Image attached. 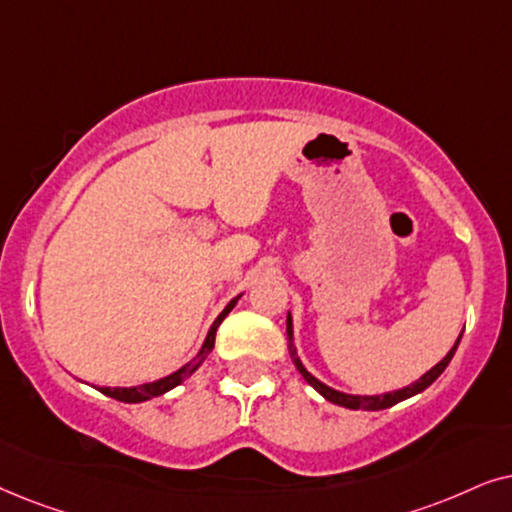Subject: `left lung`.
<instances>
[{"mask_svg": "<svg viewBox=\"0 0 512 512\" xmlns=\"http://www.w3.org/2000/svg\"><path fill=\"white\" fill-rule=\"evenodd\" d=\"M292 330H295V327H292V316H290V311H288V351H290V358H292V363H295L297 372L302 374L306 384H309L311 388H316V391H318L320 395H323L325 400H330V403H335V405H339V407H349V410H365V412H377V410H386V407H393V405L403 403V400H407V398H412V395H417V393H421V391H426V388L431 386L433 381L438 379L442 372H445V367H447L449 363H452L454 353H456V349H459L461 335H463V332H461L459 339H456L452 349L447 351V356L442 358L438 365H433L431 370H428L426 374H421V377H419L417 381H414V384L405 386V388H398V391H388V393H381V395H353V393L337 391V388H332V386L323 384V381L316 379V377H313V374H311L309 370H306L304 363H302V360H299V356H297V349H295V339H292Z\"/></svg>", "mask_w": 512, "mask_h": 512, "instance_id": "1", "label": "left lung"}]
</instances>
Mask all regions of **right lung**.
<instances>
[{"label": "right lung", "mask_w": 512, "mask_h": 512, "mask_svg": "<svg viewBox=\"0 0 512 512\" xmlns=\"http://www.w3.org/2000/svg\"><path fill=\"white\" fill-rule=\"evenodd\" d=\"M238 299H241V295L234 297L227 306H224L220 316L213 320V325H210V330H208L206 339H203L199 353H196V356L189 360L187 365H182L180 370H175V372L166 374V377H161V379H156V381H149V384H140V386H114V388L112 386H102L100 393H105V395H109V398H114V400H121V403H131L133 405V403H145V400H152V398H156V395H163V393H168L170 388L180 386L182 381L189 379L196 370H199V367L203 365V360L208 358V353L213 351L217 327H220V323H222L224 318H227V313L234 309Z\"/></svg>", "instance_id": "right-lung-1"}]
</instances>
